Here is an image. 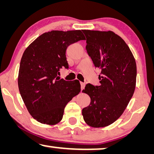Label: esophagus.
Instances as JSON below:
<instances>
[{"mask_svg": "<svg viewBox=\"0 0 154 154\" xmlns=\"http://www.w3.org/2000/svg\"><path fill=\"white\" fill-rule=\"evenodd\" d=\"M85 86H86V84H85V83H84V82H81V87H82V91L84 89V88H85Z\"/></svg>", "mask_w": 154, "mask_h": 154, "instance_id": "1", "label": "esophagus"}]
</instances>
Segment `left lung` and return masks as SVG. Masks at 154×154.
<instances>
[{"label":"left lung","mask_w":154,"mask_h":154,"mask_svg":"<svg viewBox=\"0 0 154 154\" xmlns=\"http://www.w3.org/2000/svg\"><path fill=\"white\" fill-rule=\"evenodd\" d=\"M86 51L95 68L101 70L100 86L88 84L83 90L91 101L82 109L88 125L103 128L116 121L123 113L136 87V61L129 46L112 31L82 30Z\"/></svg>","instance_id":"obj_1"}]
</instances>
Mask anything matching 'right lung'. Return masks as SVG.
Here are the masks:
<instances>
[{
	"instance_id": "add662e5",
	"label": "right lung",
	"mask_w": 154,
	"mask_h": 154,
	"mask_svg": "<svg viewBox=\"0 0 154 154\" xmlns=\"http://www.w3.org/2000/svg\"><path fill=\"white\" fill-rule=\"evenodd\" d=\"M84 40L81 30L51 31L24 51L19 68V91L29 112L40 123H59L66 104L81 91L77 79L68 82L57 75L61 68L68 69V46Z\"/></svg>"
}]
</instances>
